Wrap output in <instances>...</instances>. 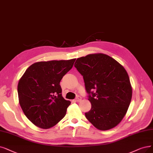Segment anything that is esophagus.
<instances>
[{
    "label": "esophagus",
    "mask_w": 153,
    "mask_h": 153,
    "mask_svg": "<svg viewBox=\"0 0 153 153\" xmlns=\"http://www.w3.org/2000/svg\"><path fill=\"white\" fill-rule=\"evenodd\" d=\"M81 100H82V97H81L80 96L78 95V96L76 97V99H75V102H80Z\"/></svg>",
    "instance_id": "34e87169"
}]
</instances>
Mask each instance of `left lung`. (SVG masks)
<instances>
[{
  "label": "left lung",
  "mask_w": 153,
  "mask_h": 153,
  "mask_svg": "<svg viewBox=\"0 0 153 153\" xmlns=\"http://www.w3.org/2000/svg\"><path fill=\"white\" fill-rule=\"evenodd\" d=\"M74 66L83 76L91 104L85 117L102 131L118 125L132 99L130 80L124 67L111 56L101 53L79 58Z\"/></svg>",
  "instance_id": "obj_1"
}]
</instances>
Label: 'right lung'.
Here are the masks:
<instances>
[{"label": "right lung", "instance_id": "1", "mask_svg": "<svg viewBox=\"0 0 153 153\" xmlns=\"http://www.w3.org/2000/svg\"><path fill=\"white\" fill-rule=\"evenodd\" d=\"M75 59L41 62L30 65L19 80L18 97L22 111L34 125L49 129L66 115L70 101L62 97L59 82Z\"/></svg>", "mask_w": 153, "mask_h": 153}]
</instances>
